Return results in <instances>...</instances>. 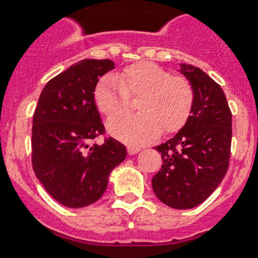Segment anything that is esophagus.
<instances>
[{
  "label": "esophagus",
  "instance_id": "34e87169",
  "mask_svg": "<svg viewBox=\"0 0 258 258\" xmlns=\"http://www.w3.org/2000/svg\"><path fill=\"white\" fill-rule=\"evenodd\" d=\"M141 151V147H135V146H128L127 147V153L130 154V155H134V154H137Z\"/></svg>",
  "mask_w": 258,
  "mask_h": 258
}]
</instances>
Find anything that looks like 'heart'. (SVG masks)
<instances>
[{
    "mask_svg": "<svg viewBox=\"0 0 258 258\" xmlns=\"http://www.w3.org/2000/svg\"><path fill=\"white\" fill-rule=\"evenodd\" d=\"M138 97L135 115L113 117L109 131L121 141L141 145L157 137L183 128L192 113L196 89L182 75H171L150 61L125 67L115 75H105L93 89L97 109L107 117L126 110L129 99Z\"/></svg>",
    "mask_w": 258,
    "mask_h": 258,
    "instance_id": "obj_1",
    "label": "heart"
}]
</instances>
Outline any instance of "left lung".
I'll use <instances>...</instances> for the list:
<instances>
[{
    "mask_svg": "<svg viewBox=\"0 0 258 258\" xmlns=\"http://www.w3.org/2000/svg\"><path fill=\"white\" fill-rule=\"evenodd\" d=\"M182 67L196 89V103L183 128L155 147L163 165L153 176L155 196L172 209L196 208L218 187L232 146V111L222 88L200 68Z\"/></svg>",
    "mask_w": 258,
    "mask_h": 258,
    "instance_id": "left-lung-1",
    "label": "left lung"
}]
</instances>
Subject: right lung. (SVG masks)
Returning <instances> with one entry per match:
<instances>
[{"mask_svg": "<svg viewBox=\"0 0 258 258\" xmlns=\"http://www.w3.org/2000/svg\"><path fill=\"white\" fill-rule=\"evenodd\" d=\"M111 60L76 62L42 89L33 113L32 167L50 197L67 208H84L104 194L109 172L127 157L124 145L106 137L93 100ZM93 141V144L90 142Z\"/></svg>", "mask_w": 258, "mask_h": 258, "instance_id": "add662e5", "label": "right lung"}]
</instances>
